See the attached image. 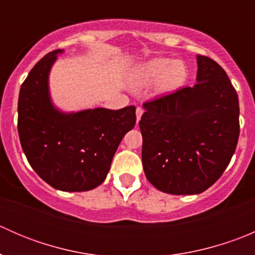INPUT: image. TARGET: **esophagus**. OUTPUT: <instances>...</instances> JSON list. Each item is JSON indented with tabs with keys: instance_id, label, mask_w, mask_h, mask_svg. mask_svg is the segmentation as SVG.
I'll return each instance as SVG.
<instances>
[{
	"instance_id": "obj_1",
	"label": "esophagus",
	"mask_w": 255,
	"mask_h": 255,
	"mask_svg": "<svg viewBox=\"0 0 255 255\" xmlns=\"http://www.w3.org/2000/svg\"><path fill=\"white\" fill-rule=\"evenodd\" d=\"M143 112H144V110L142 109V107H137V110H135V115H137V122L140 120Z\"/></svg>"
}]
</instances>
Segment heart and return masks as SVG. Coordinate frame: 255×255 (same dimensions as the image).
Instances as JSON below:
<instances>
[{
  "label": "heart",
  "instance_id": "b5f03b06",
  "mask_svg": "<svg viewBox=\"0 0 255 255\" xmlns=\"http://www.w3.org/2000/svg\"><path fill=\"white\" fill-rule=\"evenodd\" d=\"M187 76L185 64L180 60L170 59H153L139 66L137 78L142 84H151L158 81V87L161 91H171L185 82Z\"/></svg>",
  "mask_w": 255,
  "mask_h": 255
}]
</instances>
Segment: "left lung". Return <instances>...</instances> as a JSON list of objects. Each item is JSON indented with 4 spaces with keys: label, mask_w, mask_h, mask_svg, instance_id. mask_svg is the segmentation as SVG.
I'll return each mask as SVG.
<instances>
[{
    "label": "left lung",
    "mask_w": 255,
    "mask_h": 255,
    "mask_svg": "<svg viewBox=\"0 0 255 255\" xmlns=\"http://www.w3.org/2000/svg\"><path fill=\"white\" fill-rule=\"evenodd\" d=\"M192 87L143 105L139 121L144 173L166 194H201L230 164L239 137L238 95L226 71L197 55Z\"/></svg>",
    "instance_id": "1"
}]
</instances>
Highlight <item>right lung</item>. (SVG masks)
Masks as SVG:
<instances>
[{
	"instance_id": "1",
	"label": "right lung",
	"mask_w": 255,
	"mask_h": 255,
	"mask_svg": "<svg viewBox=\"0 0 255 255\" xmlns=\"http://www.w3.org/2000/svg\"><path fill=\"white\" fill-rule=\"evenodd\" d=\"M58 49L40 59L20 86L18 134L33 170L54 189L89 191L106 179L121 140L135 125V107L64 113L49 94Z\"/></svg>"
}]
</instances>
